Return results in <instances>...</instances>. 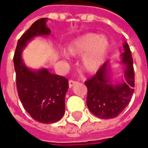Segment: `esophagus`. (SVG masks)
I'll return each mask as SVG.
<instances>
[{
  "instance_id": "obj_1",
  "label": "esophagus",
  "mask_w": 148,
  "mask_h": 148,
  "mask_svg": "<svg viewBox=\"0 0 148 148\" xmlns=\"http://www.w3.org/2000/svg\"><path fill=\"white\" fill-rule=\"evenodd\" d=\"M76 83L77 82H76V81H74V80H69V88H72Z\"/></svg>"
}]
</instances>
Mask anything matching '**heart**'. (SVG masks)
Instances as JSON below:
<instances>
[{"label": "heart", "instance_id": "obj_1", "mask_svg": "<svg viewBox=\"0 0 148 148\" xmlns=\"http://www.w3.org/2000/svg\"><path fill=\"white\" fill-rule=\"evenodd\" d=\"M110 42L106 37L96 33H86L69 42L67 53L70 56H80L81 69L87 73L99 70L108 55Z\"/></svg>", "mask_w": 148, "mask_h": 148}]
</instances>
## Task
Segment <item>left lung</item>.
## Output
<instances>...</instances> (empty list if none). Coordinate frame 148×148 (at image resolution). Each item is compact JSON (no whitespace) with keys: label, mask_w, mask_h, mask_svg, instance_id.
I'll return each mask as SVG.
<instances>
[{"label":"left lung","mask_w":148,"mask_h":148,"mask_svg":"<svg viewBox=\"0 0 148 148\" xmlns=\"http://www.w3.org/2000/svg\"><path fill=\"white\" fill-rule=\"evenodd\" d=\"M123 48L121 63L125 66V70L121 82L113 84L109 61L100 67L95 76L84 82L88 89L87 106L93 115L101 119L119 116L129 104L134 92L133 59L126 42Z\"/></svg>","instance_id":"obj_1"}]
</instances>
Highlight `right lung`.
Masks as SVG:
<instances>
[{"instance_id":"add662e5","label":"right lung","mask_w":148,"mask_h":148,"mask_svg":"<svg viewBox=\"0 0 148 148\" xmlns=\"http://www.w3.org/2000/svg\"><path fill=\"white\" fill-rule=\"evenodd\" d=\"M48 18L34 22L17 42L13 62L18 96L26 111L37 121L54 123L65 112V95L69 80L65 77L52 74L47 69H32L22 60V51L28 42L38 36H48Z\"/></svg>"}]
</instances>
